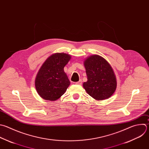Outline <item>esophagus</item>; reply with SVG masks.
<instances>
[{
	"label": "esophagus",
	"mask_w": 149,
	"mask_h": 149,
	"mask_svg": "<svg viewBox=\"0 0 149 149\" xmlns=\"http://www.w3.org/2000/svg\"><path fill=\"white\" fill-rule=\"evenodd\" d=\"M75 84H77V85H81V84H82V80H81V79H80L79 81L77 82Z\"/></svg>",
	"instance_id": "34e87169"
}]
</instances>
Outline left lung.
I'll return each instance as SVG.
<instances>
[{
  "label": "left lung",
  "mask_w": 149,
  "mask_h": 149,
  "mask_svg": "<svg viewBox=\"0 0 149 149\" xmlns=\"http://www.w3.org/2000/svg\"><path fill=\"white\" fill-rule=\"evenodd\" d=\"M88 81L83 84L86 92L96 100L111 96L116 88V79L110 64L103 57L93 55L84 61Z\"/></svg>",
  "instance_id": "1"
}]
</instances>
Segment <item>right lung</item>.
<instances>
[{
    "label": "right lung",
    "instance_id": "right-lung-1",
    "mask_svg": "<svg viewBox=\"0 0 149 149\" xmlns=\"http://www.w3.org/2000/svg\"><path fill=\"white\" fill-rule=\"evenodd\" d=\"M70 59L68 54L56 53L43 63L35 79L37 92L42 98L56 101L65 93L70 81L64 68Z\"/></svg>",
    "mask_w": 149,
    "mask_h": 149
}]
</instances>
